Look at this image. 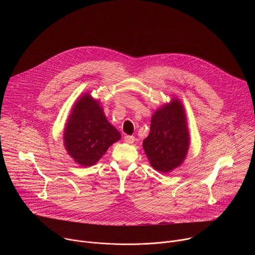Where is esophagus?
I'll return each mask as SVG.
<instances>
[{"label":"esophagus","mask_w":255,"mask_h":255,"mask_svg":"<svg viewBox=\"0 0 255 255\" xmlns=\"http://www.w3.org/2000/svg\"><path fill=\"white\" fill-rule=\"evenodd\" d=\"M124 140L127 142V143H133L135 141V137L134 136H131V135H125L124 136Z\"/></svg>","instance_id":"34e87169"}]
</instances>
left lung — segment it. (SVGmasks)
Returning a JSON list of instances; mask_svg holds the SVG:
<instances>
[{"mask_svg":"<svg viewBox=\"0 0 255 255\" xmlns=\"http://www.w3.org/2000/svg\"><path fill=\"white\" fill-rule=\"evenodd\" d=\"M185 110L177 100L160 108L152 116L150 132L143 148L151 166L166 173L180 165L189 149Z\"/></svg>","mask_w":255,"mask_h":255,"instance_id":"left-lung-1","label":"left lung"}]
</instances>
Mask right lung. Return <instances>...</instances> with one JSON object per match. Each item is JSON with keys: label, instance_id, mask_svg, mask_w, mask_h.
I'll use <instances>...</instances> for the list:
<instances>
[{"label": "right lung", "instance_id": "obj_1", "mask_svg": "<svg viewBox=\"0 0 255 255\" xmlns=\"http://www.w3.org/2000/svg\"><path fill=\"white\" fill-rule=\"evenodd\" d=\"M121 138L109 123L100 105L89 95L83 96L72 109L64 130V145L69 155L83 166H90Z\"/></svg>", "mask_w": 255, "mask_h": 255}]
</instances>
